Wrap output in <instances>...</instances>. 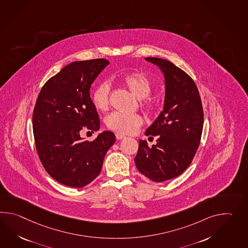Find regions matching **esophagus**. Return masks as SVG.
<instances>
[{
  "instance_id": "obj_1",
  "label": "esophagus",
  "mask_w": 248,
  "mask_h": 248,
  "mask_svg": "<svg viewBox=\"0 0 248 248\" xmlns=\"http://www.w3.org/2000/svg\"><path fill=\"white\" fill-rule=\"evenodd\" d=\"M116 138L117 140H122V139H124V138H125V135H124V134H122V133H119V132H116Z\"/></svg>"
}]
</instances>
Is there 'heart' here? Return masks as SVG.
I'll return each instance as SVG.
<instances>
[{"label":"heart","mask_w":248,"mask_h":248,"mask_svg":"<svg viewBox=\"0 0 248 248\" xmlns=\"http://www.w3.org/2000/svg\"><path fill=\"white\" fill-rule=\"evenodd\" d=\"M122 82L138 99H141V106L146 110L153 112L158 107V100L149 96L153 88V83L147 75L141 72H132L122 77ZM110 84L104 81L99 83L92 93V100L96 108L107 110L109 106ZM143 117L139 114H127L114 112L106 119L107 126L120 133L132 134L137 132L143 124Z\"/></svg>","instance_id":"obj_1"}]
</instances>
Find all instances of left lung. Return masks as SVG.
<instances>
[{
  "label": "left lung",
  "mask_w": 248,
  "mask_h": 248,
  "mask_svg": "<svg viewBox=\"0 0 248 248\" xmlns=\"http://www.w3.org/2000/svg\"><path fill=\"white\" fill-rule=\"evenodd\" d=\"M158 66L165 83L164 109L145 135L158 136L149 147L139 140L134 161L138 170L151 181L162 182L182 174L191 164L200 144L204 111L198 87L187 73L171 61L146 58Z\"/></svg>",
  "instance_id": "obj_1"
}]
</instances>
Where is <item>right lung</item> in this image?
<instances>
[{
	"instance_id": "add662e5",
	"label": "right lung",
	"mask_w": 248,
	"mask_h": 248,
	"mask_svg": "<svg viewBox=\"0 0 248 248\" xmlns=\"http://www.w3.org/2000/svg\"><path fill=\"white\" fill-rule=\"evenodd\" d=\"M108 64L105 59L72 62L45 83L33 108L39 158L50 176L68 187H84L93 182L116 141L108 131L93 141L80 136L82 130L99 131V115L90 89Z\"/></svg>"
}]
</instances>
